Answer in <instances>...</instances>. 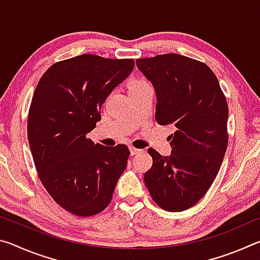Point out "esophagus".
Returning <instances> with one entry per match:
<instances>
[{
	"label": "esophagus",
	"instance_id": "obj_1",
	"mask_svg": "<svg viewBox=\"0 0 260 260\" xmlns=\"http://www.w3.org/2000/svg\"><path fill=\"white\" fill-rule=\"evenodd\" d=\"M129 151H131V155H136V153H139L141 150L138 148H134V147H129Z\"/></svg>",
	"mask_w": 260,
	"mask_h": 260
}]
</instances>
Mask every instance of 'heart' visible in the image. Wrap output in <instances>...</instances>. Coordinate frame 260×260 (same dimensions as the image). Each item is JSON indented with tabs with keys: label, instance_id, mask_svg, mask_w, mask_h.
Returning <instances> with one entry per match:
<instances>
[{
	"label": "heart",
	"instance_id": "heart-1",
	"mask_svg": "<svg viewBox=\"0 0 260 260\" xmlns=\"http://www.w3.org/2000/svg\"><path fill=\"white\" fill-rule=\"evenodd\" d=\"M147 87H150V83H149L147 80H144V79H135V80L131 82L129 91L131 93H133V91L141 90V89H143V88H147Z\"/></svg>",
	"mask_w": 260,
	"mask_h": 260
}]
</instances>
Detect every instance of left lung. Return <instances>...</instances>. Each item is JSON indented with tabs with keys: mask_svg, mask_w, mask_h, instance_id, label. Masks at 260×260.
I'll list each match as a JSON object with an SVG mask.
<instances>
[{
	"mask_svg": "<svg viewBox=\"0 0 260 260\" xmlns=\"http://www.w3.org/2000/svg\"><path fill=\"white\" fill-rule=\"evenodd\" d=\"M156 91V120L174 125L171 155L149 148L144 182L155 203L171 212L195 205L213 183L225 156L228 107L215 74L202 61L178 54L136 59Z\"/></svg>",
	"mask_w": 260,
	"mask_h": 260,
	"instance_id": "1",
	"label": "left lung"
}]
</instances>
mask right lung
I'll return each instance as SVG.
<instances>
[{
  "mask_svg": "<svg viewBox=\"0 0 260 260\" xmlns=\"http://www.w3.org/2000/svg\"><path fill=\"white\" fill-rule=\"evenodd\" d=\"M133 69V59L85 54L51 65L35 88L27 119L35 169L56 203L79 217L107 208L127 166V146L95 144L87 134Z\"/></svg>",
  "mask_w": 260,
  "mask_h": 260,
  "instance_id": "obj_1",
  "label": "right lung"
}]
</instances>
